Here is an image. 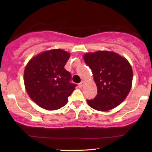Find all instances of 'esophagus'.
Here are the masks:
<instances>
[{"instance_id": "esophagus-1", "label": "esophagus", "mask_w": 152, "mask_h": 152, "mask_svg": "<svg viewBox=\"0 0 152 152\" xmlns=\"http://www.w3.org/2000/svg\"><path fill=\"white\" fill-rule=\"evenodd\" d=\"M84 84V81H82V82H80V83H79L78 86L80 87V88H82V87L83 86Z\"/></svg>"}]
</instances>
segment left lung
Masks as SVG:
<instances>
[{"instance_id": "8db88e82", "label": "left lung", "mask_w": 152, "mask_h": 152, "mask_svg": "<svg viewBox=\"0 0 152 152\" xmlns=\"http://www.w3.org/2000/svg\"><path fill=\"white\" fill-rule=\"evenodd\" d=\"M83 58L91 69L97 87V95L94 99L86 100L88 104L99 111L119 105L132 86L133 70L128 60L110 51L86 53Z\"/></svg>"}]
</instances>
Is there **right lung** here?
I'll return each instance as SVG.
<instances>
[{"instance_id": "obj_1", "label": "right lung", "mask_w": 152, "mask_h": 152, "mask_svg": "<svg viewBox=\"0 0 152 152\" xmlns=\"http://www.w3.org/2000/svg\"><path fill=\"white\" fill-rule=\"evenodd\" d=\"M70 53L61 49L44 51L28 61L24 83L28 95L38 106L54 110L66 104L76 84L64 68Z\"/></svg>"}]
</instances>
